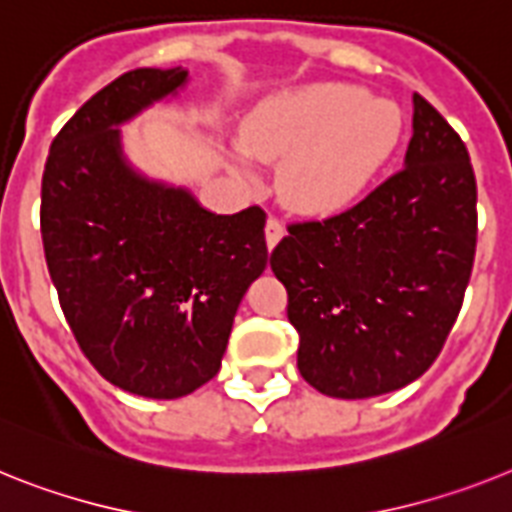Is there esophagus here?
Returning <instances> with one entry per match:
<instances>
[{"label":"esophagus","instance_id":"34e87169","mask_svg":"<svg viewBox=\"0 0 512 512\" xmlns=\"http://www.w3.org/2000/svg\"><path fill=\"white\" fill-rule=\"evenodd\" d=\"M286 234V229H283V223L278 221L276 216H270L268 223H265V242H268V247L273 249L278 242H281V236Z\"/></svg>","mask_w":512,"mask_h":512}]
</instances>
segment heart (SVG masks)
I'll list each match as a JSON object with an SVG mask.
<instances>
[{"mask_svg": "<svg viewBox=\"0 0 512 512\" xmlns=\"http://www.w3.org/2000/svg\"><path fill=\"white\" fill-rule=\"evenodd\" d=\"M401 111L362 88L304 85L265 101L244 127V148L260 161H286L281 192L302 213L349 208L390 158Z\"/></svg>", "mask_w": 512, "mask_h": 512, "instance_id": "heart-1", "label": "heart"}]
</instances>
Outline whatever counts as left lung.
I'll list each match as a JSON object with an SVG mask.
<instances>
[{
	"mask_svg": "<svg viewBox=\"0 0 512 512\" xmlns=\"http://www.w3.org/2000/svg\"><path fill=\"white\" fill-rule=\"evenodd\" d=\"M474 252L468 150L414 93L403 169L338 216L291 223L270 255L289 291L304 380L354 401L422 377L461 312Z\"/></svg>",
	"mask_w": 512,
	"mask_h": 512,
	"instance_id": "8db88e82",
	"label": "left lung"
}]
</instances>
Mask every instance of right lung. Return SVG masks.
I'll return each mask as SVG.
<instances>
[{"mask_svg":"<svg viewBox=\"0 0 512 512\" xmlns=\"http://www.w3.org/2000/svg\"><path fill=\"white\" fill-rule=\"evenodd\" d=\"M190 72H124L51 143L41 239L88 362L143 398H182L218 375L249 283L268 265L263 208L218 216L130 166L119 124L176 96Z\"/></svg>","mask_w":512,"mask_h":512,"instance_id":"add662e5","label":"right lung"}]
</instances>
